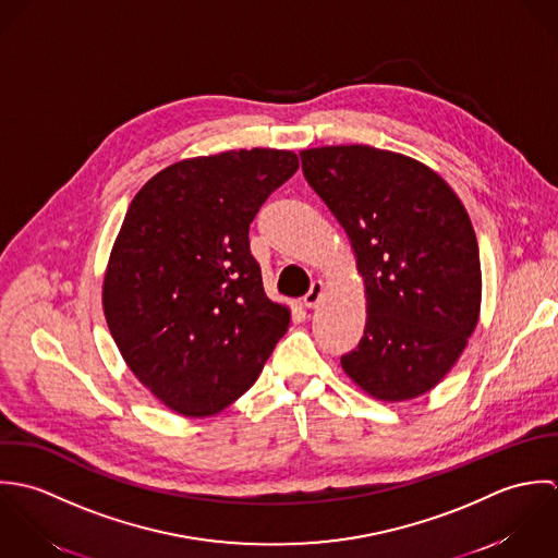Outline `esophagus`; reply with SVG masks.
Here are the masks:
<instances>
[{"label":"esophagus","mask_w":558,"mask_h":558,"mask_svg":"<svg viewBox=\"0 0 558 558\" xmlns=\"http://www.w3.org/2000/svg\"><path fill=\"white\" fill-rule=\"evenodd\" d=\"M324 295H326V287H324V282H322V280H319V282H313L311 291H308V293H306V298H304V304H306L308 308H317V306L322 304Z\"/></svg>","instance_id":"34e87169"}]
</instances>
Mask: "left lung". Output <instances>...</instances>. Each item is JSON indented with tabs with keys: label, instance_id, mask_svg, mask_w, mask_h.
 Here are the masks:
<instances>
[{
	"label": "left lung",
	"instance_id": "8db88e82",
	"mask_svg": "<svg viewBox=\"0 0 558 558\" xmlns=\"http://www.w3.org/2000/svg\"><path fill=\"white\" fill-rule=\"evenodd\" d=\"M308 185L344 228L366 293V326L340 357L379 401L436 388L468 344L481 311L472 222L425 163L362 144L300 153Z\"/></svg>",
	"mask_w": 558,
	"mask_h": 558
}]
</instances>
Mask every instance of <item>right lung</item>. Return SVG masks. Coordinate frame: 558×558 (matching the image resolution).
I'll list each match as a JSON object with an SVG mask.
<instances>
[{"instance_id": "right-lung-1", "label": "right lung", "mask_w": 558, "mask_h": 558, "mask_svg": "<svg viewBox=\"0 0 558 558\" xmlns=\"http://www.w3.org/2000/svg\"><path fill=\"white\" fill-rule=\"evenodd\" d=\"M298 168L295 153L274 148L183 159L126 209L104 311L126 366L177 414L222 412L289 328L291 311L265 295L247 230Z\"/></svg>"}]
</instances>
